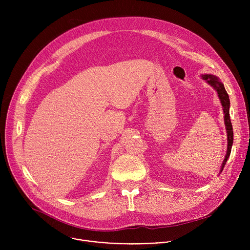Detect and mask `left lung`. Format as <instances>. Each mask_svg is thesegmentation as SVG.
<instances>
[{
    "mask_svg": "<svg viewBox=\"0 0 250 250\" xmlns=\"http://www.w3.org/2000/svg\"><path fill=\"white\" fill-rule=\"evenodd\" d=\"M203 79L206 80L213 89H215L219 95V98L221 100L222 105L224 108V114H225V125L227 127V133H228V150H227V154L225 157V160L223 162L222 168H221V172L223 171L229 155H230V151H231V146H232V142H233V131H232V125L230 122V118H229V95L225 89L224 84L219 80V78H217L216 76L210 75V74H205L202 75Z\"/></svg>",
    "mask_w": 250,
    "mask_h": 250,
    "instance_id": "8db88e82",
    "label": "left lung"
}]
</instances>
